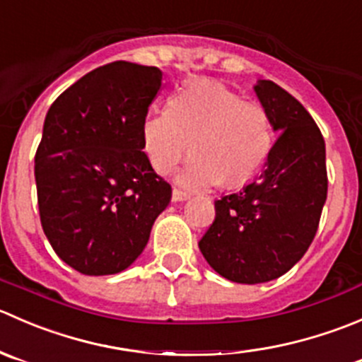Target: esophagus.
<instances>
[{
    "label": "esophagus",
    "instance_id": "34e87169",
    "mask_svg": "<svg viewBox=\"0 0 362 362\" xmlns=\"http://www.w3.org/2000/svg\"><path fill=\"white\" fill-rule=\"evenodd\" d=\"M188 197H189L188 193L182 192V189H177V188L173 189V200H174V202H182V200H186Z\"/></svg>",
    "mask_w": 362,
    "mask_h": 362
}]
</instances>
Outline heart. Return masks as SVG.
Masks as SVG:
<instances>
[{
	"instance_id": "1",
	"label": "heart",
	"mask_w": 362,
	"mask_h": 362,
	"mask_svg": "<svg viewBox=\"0 0 362 362\" xmlns=\"http://www.w3.org/2000/svg\"><path fill=\"white\" fill-rule=\"evenodd\" d=\"M193 160L177 174L186 188L221 182L245 185L273 149V124L266 107L243 100L213 78L192 81L169 100V110H151L141 123V144L149 165L167 174L192 151Z\"/></svg>"
}]
</instances>
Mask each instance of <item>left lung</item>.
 <instances>
[{
    "mask_svg": "<svg viewBox=\"0 0 362 362\" xmlns=\"http://www.w3.org/2000/svg\"><path fill=\"white\" fill-rule=\"evenodd\" d=\"M255 93L280 132L262 174L214 202L213 225L199 241L211 267L235 284L281 276L310 248L327 199L325 142L306 109L273 81Z\"/></svg>",
    "mask_w": 362,
    "mask_h": 362,
    "instance_id": "8db88e82",
    "label": "left lung"
}]
</instances>
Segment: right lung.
Segmentation results:
<instances>
[{"mask_svg": "<svg viewBox=\"0 0 362 362\" xmlns=\"http://www.w3.org/2000/svg\"><path fill=\"white\" fill-rule=\"evenodd\" d=\"M162 89L156 66L114 61L56 98L35 155L42 228L88 276L127 269L149 241L173 188L142 151L141 123Z\"/></svg>", "mask_w": 362, "mask_h": 362, "instance_id": "obj_1", "label": "right lung"}]
</instances>
